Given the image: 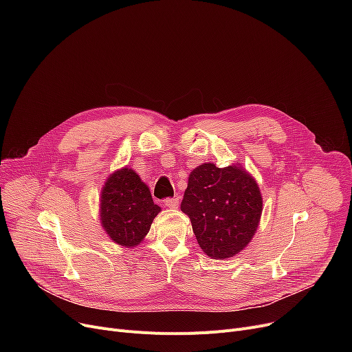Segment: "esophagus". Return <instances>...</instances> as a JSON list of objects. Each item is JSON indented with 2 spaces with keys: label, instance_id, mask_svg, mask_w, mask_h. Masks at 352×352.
Returning a JSON list of instances; mask_svg holds the SVG:
<instances>
[{
  "label": "esophagus",
  "instance_id": "esophagus-1",
  "mask_svg": "<svg viewBox=\"0 0 352 352\" xmlns=\"http://www.w3.org/2000/svg\"><path fill=\"white\" fill-rule=\"evenodd\" d=\"M178 204H179V198H170L165 201V207L170 208V210H177L178 208Z\"/></svg>",
  "mask_w": 352,
  "mask_h": 352
}]
</instances>
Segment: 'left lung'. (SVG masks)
Listing matches in <instances>:
<instances>
[{
	"mask_svg": "<svg viewBox=\"0 0 352 352\" xmlns=\"http://www.w3.org/2000/svg\"><path fill=\"white\" fill-rule=\"evenodd\" d=\"M181 211L190 217L204 254L226 260L251 243L260 226L263 197L255 178L239 162L224 168L204 162L188 177Z\"/></svg>",
	"mask_w": 352,
	"mask_h": 352,
	"instance_id": "1",
	"label": "left lung"
}]
</instances>
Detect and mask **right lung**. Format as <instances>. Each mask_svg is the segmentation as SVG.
Instances as JSON below:
<instances>
[{
  "label": "right lung",
  "instance_id": "obj_1",
  "mask_svg": "<svg viewBox=\"0 0 352 352\" xmlns=\"http://www.w3.org/2000/svg\"><path fill=\"white\" fill-rule=\"evenodd\" d=\"M161 208L151 191L129 166L111 174L100 197V221L113 243L133 248L142 243Z\"/></svg>",
  "mask_w": 352,
  "mask_h": 352
}]
</instances>
